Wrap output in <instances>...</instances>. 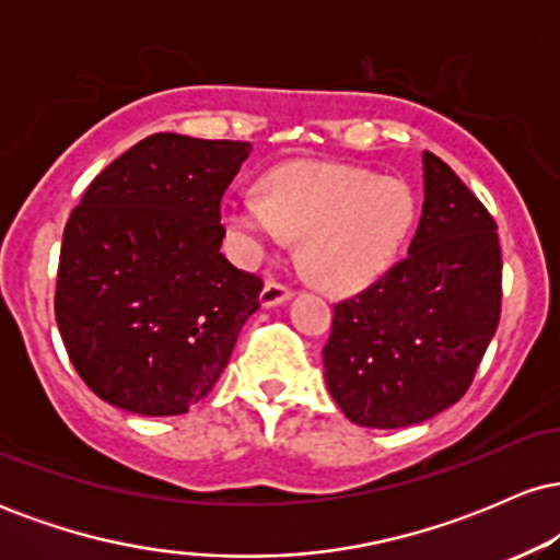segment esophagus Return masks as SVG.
Segmentation results:
<instances>
[{"instance_id":"esophagus-1","label":"esophagus","mask_w":560,"mask_h":560,"mask_svg":"<svg viewBox=\"0 0 560 560\" xmlns=\"http://www.w3.org/2000/svg\"><path fill=\"white\" fill-rule=\"evenodd\" d=\"M292 294H294L292 287L281 284V281H266V287H262V292H260V305L262 307L281 305V302H287Z\"/></svg>"}]
</instances>
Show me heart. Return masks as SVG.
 <instances>
[{
  "label": "heart",
  "mask_w": 560,
  "mask_h": 560,
  "mask_svg": "<svg viewBox=\"0 0 560 560\" xmlns=\"http://www.w3.org/2000/svg\"><path fill=\"white\" fill-rule=\"evenodd\" d=\"M416 218L413 191L397 178L337 163L279 165L262 197L223 199V223L247 258L300 236V262L320 287L358 292L395 262Z\"/></svg>",
  "instance_id": "obj_1"
}]
</instances>
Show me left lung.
Instances as JSON below:
<instances>
[{
    "label": "left lung",
    "mask_w": 560,
    "mask_h": 560,
    "mask_svg": "<svg viewBox=\"0 0 560 560\" xmlns=\"http://www.w3.org/2000/svg\"><path fill=\"white\" fill-rule=\"evenodd\" d=\"M494 229L453 168L423 152V210L408 255L334 305L324 374L352 423L413 427L466 395L500 320Z\"/></svg>",
    "instance_id": "1"
}]
</instances>
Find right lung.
Wrapping results in <instances>:
<instances>
[{"label":"right lung","instance_id":"right-lung-1","mask_svg":"<svg viewBox=\"0 0 560 560\" xmlns=\"http://www.w3.org/2000/svg\"><path fill=\"white\" fill-rule=\"evenodd\" d=\"M249 141L152 133L68 218L55 318L86 387L139 416H182L226 369L262 281L223 258L221 197Z\"/></svg>","mask_w":560,"mask_h":560}]
</instances>
